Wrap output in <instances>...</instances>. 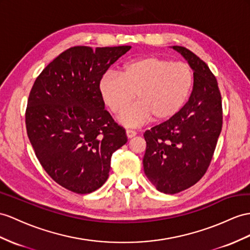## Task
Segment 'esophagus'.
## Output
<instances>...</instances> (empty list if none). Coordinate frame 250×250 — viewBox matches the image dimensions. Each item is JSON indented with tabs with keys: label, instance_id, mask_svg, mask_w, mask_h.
<instances>
[{
	"label": "esophagus",
	"instance_id": "1",
	"mask_svg": "<svg viewBox=\"0 0 250 250\" xmlns=\"http://www.w3.org/2000/svg\"><path fill=\"white\" fill-rule=\"evenodd\" d=\"M125 133H126L127 138H132V137H134V136L136 135V132L133 131V130H130V129H127V130L125 131Z\"/></svg>",
	"mask_w": 250,
	"mask_h": 250
}]
</instances>
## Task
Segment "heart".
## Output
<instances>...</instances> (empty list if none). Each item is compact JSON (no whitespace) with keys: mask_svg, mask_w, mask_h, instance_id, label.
Here are the masks:
<instances>
[{"mask_svg":"<svg viewBox=\"0 0 250 250\" xmlns=\"http://www.w3.org/2000/svg\"><path fill=\"white\" fill-rule=\"evenodd\" d=\"M193 83L189 64L146 56L125 64L120 74L105 73L99 81V92L108 110L117 116L136 98L120 121L137 126L152 117L163 121L175 116L188 101Z\"/></svg>","mask_w":250,"mask_h":250,"instance_id":"b5f03b06","label":"heart"}]
</instances>
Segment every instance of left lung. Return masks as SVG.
<instances>
[{
  "label": "left lung",
  "instance_id": "1",
  "mask_svg": "<svg viewBox=\"0 0 250 250\" xmlns=\"http://www.w3.org/2000/svg\"><path fill=\"white\" fill-rule=\"evenodd\" d=\"M193 69V89L175 116L146 130L144 170L158 191L175 194L195 185L212 159L222 125V96L215 76L202 59L173 46Z\"/></svg>",
  "mask_w": 250,
  "mask_h": 250
}]
</instances>
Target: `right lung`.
Segmentation results:
<instances>
[{"label": "right lung", "instance_id": "obj_1", "mask_svg": "<svg viewBox=\"0 0 250 250\" xmlns=\"http://www.w3.org/2000/svg\"><path fill=\"white\" fill-rule=\"evenodd\" d=\"M130 48L70 47L31 87L25 113L29 142L46 173L75 193H91L105 183L112 154L127 140L104 110L99 81Z\"/></svg>", "mask_w": 250, "mask_h": 250}]
</instances>
